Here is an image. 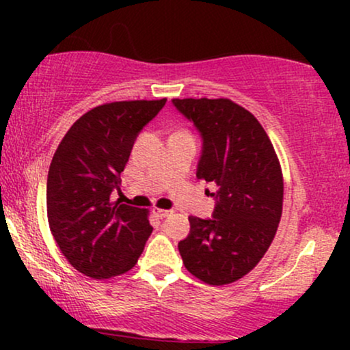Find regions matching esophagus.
I'll return each mask as SVG.
<instances>
[{
    "mask_svg": "<svg viewBox=\"0 0 350 350\" xmlns=\"http://www.w3.org/2000/svg\"><path fill=\"white\" fill-rule=\"evenodd\" d=\"M154 214L159 217V219H164V217L171 215L172 211H167V208H154Z\"/></svg>",
    "mask_w": 350,
    "mask_h": 350,
    "instance_id": "34e87169",
    "label": "esophagus"
}]
</instances>
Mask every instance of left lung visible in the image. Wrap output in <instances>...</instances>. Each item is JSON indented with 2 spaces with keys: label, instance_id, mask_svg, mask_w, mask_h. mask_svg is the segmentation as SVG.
Masks as SVG:
<instances>
[{
  "label": "left lung",
  "instance_id": "8db88e82",
  "mask_svg": "<svg viewBox=\"0 0 350 350\" xmlns=\"http://www.w3.org/2000/svg\"><path fill=\"white\" fill-rule=\"evenodd\" d=\"M202 136L198 178L217 186L212 219L191 215L184 267L207 284L234 283L263 258L283 212V174L258 120L228 98H174Z\"/></svg>",
  "mask_w": 350,
  "mask_h": 350
}]
</instances>
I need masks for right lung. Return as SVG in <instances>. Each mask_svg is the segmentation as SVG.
<instances>
[{
	"mask_svg": "<svg viewBox=\"0 0 350 350\" xmlns=\"http://www.w3.org/2000/svg\"><path fill=\"white\" fill-rule=\"evenodd\" d=\"M166 103L111 102L92 108L70 126L47 174V220L55 243L75 270L94 280L130 271L151 235L146 208L113 202L120 172L136 136Z\"/></svg>",
	"mask_w": 350,
	"mask_h": 350,
	"instance_id": "1",
	"label": "right lung"
}]
</instances>
